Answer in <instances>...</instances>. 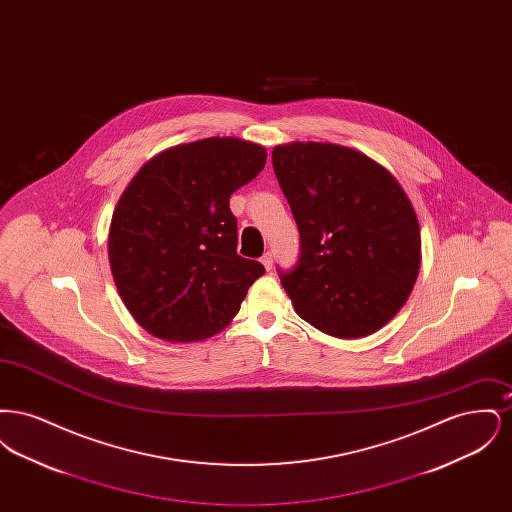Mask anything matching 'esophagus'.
<instances>
[{"instance_id":"34e87169","label":"esophagus","mask_w":512,"mask_h":512,"mask_svg":"<svg viewBox=\"0 0 512 512\" xmlns=\"http://www.w3.org/2000/svg\"><path fill=\"white\" fill-rule=\"evenodd\" d=\"M261 263H263V267L270 270V268H272V253H265V255L261 257Z\"/></svg>"}]
</instances>
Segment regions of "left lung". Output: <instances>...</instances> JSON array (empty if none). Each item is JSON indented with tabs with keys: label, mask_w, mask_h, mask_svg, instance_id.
Listing matches in <instances>:
<instances>
[{
	"label": "left lung",
	"mask_w": 512,
	"mask_h": 512,
	"mask_svg": "<svg viewBox=\"0 0 512 512\" xmlns=\"http://www.w3.org/2000/svg\"><path fill=\"white\" fill-rule=\"evenodd\" d=\"M272 165L301 234V257L282 286L320 332L355 340L386 326L422 261L420 224L397 178L353 147L290 142Z\"/></svg>",
	"instance_id": "8db88e82"
}]
</instances>
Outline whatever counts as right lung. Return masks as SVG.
I'll return each mask as SVG.
<instances>
[{
  "mask_svg": "<svg viewBox=\"0 0 512 512\" xmlns=\"http://www.w3.org/2000/svg\"><path fill=\"white\" fill-rule=\"evenodd\" d=\"M265 163L261 144L213 136L153 155L124 188L109 224V267L151 336L203 341L238 315L265 267L236 253L228 201Z\"/></svg>",
  "mask_w": 512,
  "mask_h": 512,
  "instance_id": "add662e5",
  "label": "right lung"
}]
</instances>
